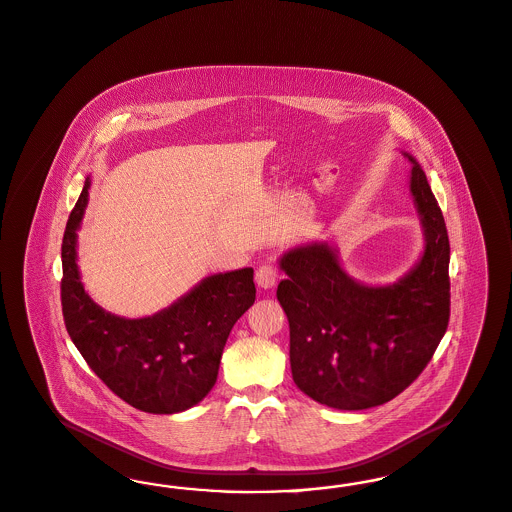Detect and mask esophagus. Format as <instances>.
I'll return each mask as SVG.
<instances>
[{
	"label": "esophagus",
	"mask_w": 512,
	"mask_h": 512,
	"mask_svg": "<svg viewBox=\"0 0 512 512\" xmlns=\"http://www.w3.org/2000/svg\"><path fill=\"white\" fill-rule=\"evenodd\" d=\"M276 280H278V272H276L274 266L263 265L257 268V272H255V282H257L259 287L270 289V287L276 285Z\"/></svg>",
	"instance_id": "esophagus-1"
}]
</instances>
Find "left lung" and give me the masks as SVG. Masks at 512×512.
Returning <instances> with one entry per match:
<instances>
[{
  "label": "left lung",
  "mask_w": 512,
  "mask_h": 512,
  "mask_svg": "<svg viewBox=\"0 0 512 512\" xmlns=\"http://www.w3.org/2000/svg\"><path fill=\"white\" fill-rule=\"evenodd\" d=\"M410 193L425 247L399 282L365 285L340 266L338 249L314 242L280 259L276 297L289 321V359L300 391L321 405L363 410L405 391L427 367L450 319V242L422 166Z\"/></svg>",
  "instance_id": "8db88e82"
}]
</instances>
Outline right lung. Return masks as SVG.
<instances>
[{"label": "right lung", "instance_id": "obj_1", "mask_svg": "<svg viewBox=\"0 0 512 512\" xmlns=\"http://www.w3.org/2000/svg\"><path fill=\"white\" fill-rule=\"evenodd\" d=\"M90 179L62 240V314L75 348L124 403L149 414H176L213 388L230 329L255 302L253 268L213 274L155 316L109 314L90 299L77 266V230Z\"/></svg>", "mask_w": 512, "mask_h": 512}]
</instances>
